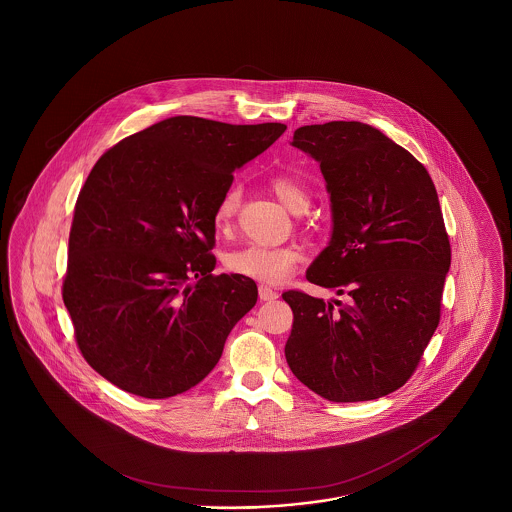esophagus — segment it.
Segmentation results:
<instances>
[{"mask_svg":"<svg viewBox=\"0 0 512 512\" xmlns=\"http://www.w3.org/2000/svg\"><path fill=\"white\" fill-rule=\"evenodd\" d=\"M259 298L264 302H272L278 298V293L274 289H270L268 285H259Z\"/></svg>","mask_w":512,"mask_h":512,"instance_id":"obj_1","label":"esophagus"}]
</instances>
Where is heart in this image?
I'll return each instance as SVG.
<instances>
[{"instance_id":"1","label":"heart","mask_w":512,"mask_h":512,"mask_svg":"<svg viewBox=\"0 0 512 512\" xmlns=\"http://www.w3.org/2000/svg\"><path fill=\"white\" fill-rule=\"evenodd\" d=\"M270 191L278 197V201L291 212L300 214L310 206V197L304 186L291 176H276L270 180ZM240 206V191L231 187L221 201L217 202V231H227L233 225L234 217ZM302 253L295 246H263L249 244L244 248L234 249L225 257V266L238 276L257 279L263 283H279L287 278L296 264L300 263Z\"/></svg>"}]
</instances>
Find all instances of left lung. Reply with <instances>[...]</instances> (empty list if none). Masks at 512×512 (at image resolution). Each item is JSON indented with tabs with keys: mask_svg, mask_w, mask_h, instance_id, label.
Listing matches in <instances>:
<instances>
[{
	"mask_svg": "<svg viewBox=\"0 0 512 512\" xmlns=\"http://www.w3.org/2000/svg\"><path fill=\"white\" fill-rule=\"evenodd\" d=\"M293 146L319 161L334 219L306 279L347 302L283 293L295 317L285 358L330 402L377 400L407 383L439 325L450 242L437 191L372 125H304Z\"/></svg>",
	"mask_w": 512,
	"mask_h": 512,
	"instance_id": "1",
	"label": "left lung"
}]
</instances>
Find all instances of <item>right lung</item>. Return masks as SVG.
<instances>
[{"label": "right lung", "mask_w": 512, "mask_h": 512, "mask_svg": "<svg viewBox=\"0 0 512 512\" xmlns=\"http://www.w3.org/2000/svg\"><path fill=\"white\" fill-rule=\"evenodd\" d=\"M285 129L174 116L97 159L75 204L62 296L82 357L112 385L161 400L214 370L257 302L253 279L212 274L217 202Z\"/></svg>", "instance_id": "obj_1"}]
</instances>
